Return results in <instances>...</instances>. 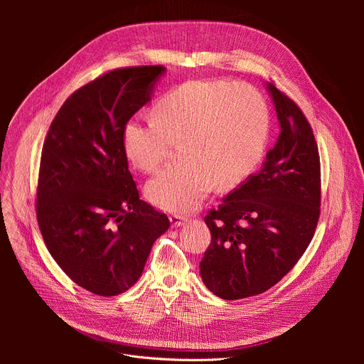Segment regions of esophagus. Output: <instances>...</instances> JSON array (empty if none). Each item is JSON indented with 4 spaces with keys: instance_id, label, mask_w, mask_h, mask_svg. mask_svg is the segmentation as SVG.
Returning a JSON list of instances; mask_svg holds the SVG:
<instances>
[{
    "instance_id": "esophagus-1",
    "label": "esophagus",
    "mask_w": 364,
    "mask_h": 364,
    "mask_svg": "<svg viewBox=\"0 0 364 364\" xmlns=\"http://www.w3.org/2000/svg\"><path fill=\"white\" fill-rule=\"evenodd\" d=\"M170 222H171V226L173 228H180V226H183L184 223H186V219L184 218H181V216H170Z\"/></svg>"
}]
</instances>
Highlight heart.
I'll return each mask as SVG.
<instances>
[{
  "mask_svg": "<svg viewBox=\"0 0 364 364\" xmlns=\"http://www.w3.org/2000/svg\"><path fill=\"white\" fill-rule=\"evenodd\" d=\"M149 125L129 124L122 146L131 164L154 173L166 163L170 144L183 163L152 178L146 198L168 213L196 210L213 184L232 188L261 163L268 142L269 112L255 87L226 79L186 82L149 111Z\"/></svg>",
  "mask_w": 364,
  "mask_h": 364,
  "instance_id": "1",
  "label": "heart"
}]
</instances>
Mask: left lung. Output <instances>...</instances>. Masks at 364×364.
Wrapping results in <instances>:
<instances>
[{"mask_svg": "<svg viewBox=\"0 0 364 364\" xmlns=\"http://www.w3.org/2000/svg\"><path fill=\"white\" fill-rule=\"evenodd\" d=\"M279 122L275 145L257 174L249 176L204 222L212 242L200 277L216 296L262 294L299 261L320 218V155L301 109L265 83Z\"/></svg>", "mask_w": 364, "mask_h": 364, "instance_id": "1", "label": "left lung"}]
</instances>
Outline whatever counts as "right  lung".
Here are the masks:
<instances>
[{
	"label": "right lung",
	"mask_w": 364,
	"mask_h": 364,
	"mask_svg": "<svg viewBox=\"0 0 364 364\" xmlns=\"http://www.w3.org/2000/svg\"><path fill=\"white\" fill-rule=\"evenodd\" d=\"M166 70L118 69L80 87L43 145L37 222L44 243L75 284L100 296L128 291L170 228L164 213L139 198L122 146L127 122Z\"/></svg>",
	"instance_id": "add662e5"
}]
</instances>
